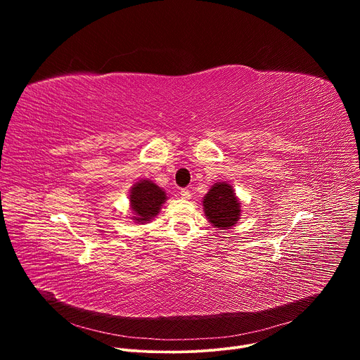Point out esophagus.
Wrapping results in <instances>:
<instances>
[{
  "label": "esophagus",
  "mask_w": 360,
  "mask_h": 360,
  "mask_svg": "<svg viewBox=\"0 0 360 360\" xmlns=\"http://www.w3.org/2000/svg\"><path fill=\"white\" fill-rule=\"evenodd\" d=\"M181 196H182L184 199H189V198H191L189 189H181Z\"/></svg>",
  "instance_id": "1"
}]
</instances>
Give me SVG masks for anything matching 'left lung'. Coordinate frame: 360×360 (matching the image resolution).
<instances>
[{"instance_id": "1", "label": "left lung", "mask_w": 360, "mask_h": 360, "mask_svg": "<svg viewBox=\"0 0 360 360\" xmlns=\"http://www.w3.org/2000/svg\"><path fill=\"white\" fill-rule=\"evenodd\" d=\"M203 211L215 228H232L240 217V205L233 188L226 182L215 184L203 198Z\"/></svg>"}]
</instances>
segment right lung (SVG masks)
<instances>
[{"instance_id":"right-lung-1","label":"right lung","mask_w":360,"mask_h":360,"mask_svg":"<svg viewBox=\"0 0 360 360\" xmlns=\"http://www.w3.org/2000/svg\"><path fill=\"white\" fill-rule=\"evenodd\" d=\"M165 199V192L152 181L136 182L129 195L131 208L135 215L132 219L136 222L150 221L153 217H157Z\"/></svg>"}]
</instances>
